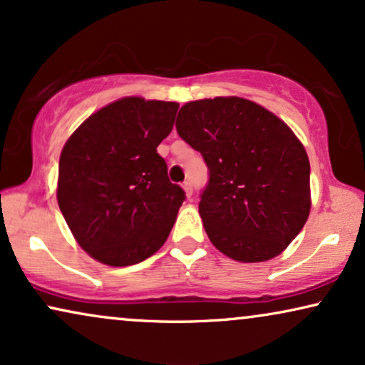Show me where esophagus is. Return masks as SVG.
I'll return each instance as SVG.
<instances>
[{
    "mask_svg": "<svg viewBox=\"0 0 365 365\" xmlns=\"http://www.w3.org/2000/svg\"><path fill=\"white\" fill-rule=\"evenodd\" d=\"M183 190H185V195L190 198L192 195H193V185H192V182H183Z\"/></svg>",
    "mask_w": 365,
    "mask_h": 365,
    "instance_id": "1",
    "label": "esophagus"
}]
</instances>
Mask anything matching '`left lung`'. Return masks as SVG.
Returning a JSON list of instances; mask_svg holds the SVG:
<instances>
[{"label": "left lung", "mask_w": 365, "mask_h": 365, "mask_svg": "<svg viewBox=\"0 0 365 365\" xmlns=\"http://www.w3.org/2000/svg\"><path fill=\"white\" fill-rule=\"evenodd\" d=\"M177 132L208 167L198 212L208 239L237 262L287 249L310 212L304 145L274 113L239 96L183 105Z\"/></svg>", "instance_id": "8db88e82"}]
</instances>
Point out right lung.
<instances>
[{
	"instance_id": "obj_1",
	"label": "right lung",
	"mask_w": 365,
	"mask_h": 365,
	"mask_svg": "<svg viewBox=\"0 0 365 365\" xmlns=\"http://www.w3.org/2000/svg\"><path fill=\"white\" fill-rule=\"evenodd\" d=\"M178 103L126 96L86 118L61 150L58 205L81 249L111 267L138 264L165 244L182 187L157 147Z\"/></svg>"
}]
</instances>
